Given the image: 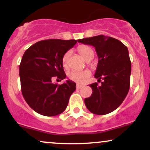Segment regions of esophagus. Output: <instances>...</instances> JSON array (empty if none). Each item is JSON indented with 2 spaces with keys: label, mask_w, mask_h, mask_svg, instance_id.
<instances>
[{
  "label": "esophagus",
  "mask_w": 150,
  "mask_h": 150,
  "mask_svg": "<svg viewBox=\"0 0 150 150\" xmlns=\"http://www.w3.org/2000/svg\"><path fill=\"white\" fill-rule=\"evenodd\" d=\"M77 89H81L82 87V85H79V84H77Z\"/></svg>",
  "instance_id": "esophagus-1"
}]
</instances>
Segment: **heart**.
Returning <instances> with one entry per match:
<instances>
[{
  "instance_id": "1",
  "label": "heart",
  "mask_w": 150,
  "mask_h": 150,
  "mask_svg": "<svg viewBox=\"0 0 150 150\" xmlns=\"http://www.w3.org/2000/svg\"><path fill=\"white\" fill-rule=\"evenodd\" d=\"M77 51L81 56H82L86 61H88L90 58H93L94 57V51L92 48L89 46L82 45L77 47ZM70 52L68 51L65 53L62 58V64L64 68L67 67V61H68V58L69 56ZM90 75V72L89 70H84V71H71L68 73V77L70 80L75 81V82H79V83H82L85 81L86 79Z\"/></svg>"
}]
</instances>
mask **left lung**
<instances>
[{"label": "left lung", "instance_id": "obj_1", "mask_svg": "<svg viewBox=\"0 0 150 150\" xmlns=\"http://www.w3.org/2000/svg\"><path fill=\"white\" fill-rule=\"evenodd\" d=\"M77 42L95 47L99 61L94 77L101 81L89 85L93 92L85 98V104L90 112L105 115L122 104L130 89L131 62L128 48L114 38L104 35L78 39Z\"/></svg>", "mask_w": 150, "mask_h": 150}]
</instances>
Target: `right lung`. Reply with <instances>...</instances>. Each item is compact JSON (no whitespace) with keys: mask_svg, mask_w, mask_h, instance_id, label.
<instances>
[{"mask_svg":"<svg viewBox=\"0 0 150 150\" xmlns=\"http://www.w3.org/2000/svg\"><path fill=\"white\" fill-rule=\"evenodd\" d=\"M77 40L47 39L38 42L26 50L20 65L21 90L24 99L34 111L46 116H54L65 111L69 98L76 89L75 82L67 80L62 58Z\"/></svg>","mask_w":150,"mask_h":150,"instance_id":"add662e5","label":"right lung"}]
</instances>
